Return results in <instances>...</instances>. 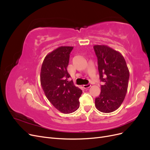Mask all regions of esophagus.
<instances>
[{
    "label": "esophagus",
    "instance_id": "34e87169",
    "mask_svg": "<svg viewBox=\"0 0 150 150\" xmlns=\"http://www.w3.org/2000/svg\"><path fill=\"white\" fill-rule=\"evenodd\" d=\"M90 87H91V84H88L86 85H83V88L84 89H87V88H89Z\"/></svg>",
    "mask_w": 150,
    "mask_h": 150
}]
</instances>
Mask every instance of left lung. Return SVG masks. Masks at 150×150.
Wrapping results in <instances>:
<instances>
[{
  "mask_svg": "<svg viewBox=\"0 0 150 150\" xmlns=\"http://www.w3.org/2000/svg\"><path fill=\"white\" fill-rule=\"evenodd\" d=\"M98 58L99 79L103 85L95 99V106L103 112H111L123 102L128 89L129 72L125 58L115 50L104 45L93 47Z\"/></svg>",
  "mask_w": 150,
  "mask_h": 150,
  "instance_id": "8db88e82",
  "label": "left lung"
}]
</instances>
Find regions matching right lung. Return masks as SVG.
Returning a JSON list of instances; mask_svg holds the SVG:
<instances>
[{
  "label": "right lung",
  "instance_id": "obj_1",
  "mask_svg": "<svg viewBox=\"0 0 150 150\" xmlns=\"http://www.w3.org/2000/svg\"><path fill=\"white\" fill-rule=\"evenodd\" d=\"M72 49L73 47L61 46L48 54L40 70V84L45 95L57 110L64 114L78 110L83 93L69 79L67 67Z\"/></svg>",
  "mask_w": 150,
  "mask_h": 150
}]
</instances>
